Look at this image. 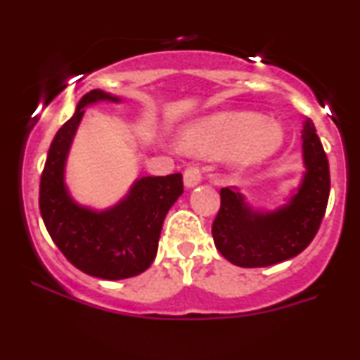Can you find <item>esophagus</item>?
I'll list each match as a JSON object with an SVG mask.
<instances>
[{"label": "esophagus", "instance_id": "1", "mask_svg": "<svg viewBox=\"0 0 360 360\" xmlns=\"http://www.w3.org/2000/svg\"><path fill=\"white\" fill-rule=\"evenodd\" d=\"M201 183V171L198 167H188L184 171V188L191 189Z\"/></svg>", "mask_w": 360, "mask_h": 360}]
</instances>
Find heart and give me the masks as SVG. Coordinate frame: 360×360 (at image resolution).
Here are the masks:
<instances>
[{
	"label": "heart",
	"instance_id": "heart-1",
	"mask_svg": "<svg viewBox=\"0 0 360 360\" xmlns=\"http://www.w3.org/2000/svg\"><path fill=\"white\" fill-rule=\"evenodd\" d=\"M286 134L279 122L250 111H230L194 122L179 134L181 150L193 155H225L229 166L247 171L266 164L283 148Z\"/></svg>",
	"mask_w": 360,
	"mask_h": 360
}]
</instances>
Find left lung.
I'll use <instances>...</instances> for the list:
<instances>
[{
	"instance_id": "8db88e82",
	"label": "left lung",
	"mask_w": 360,
	"mask_h": 360,
	"mask_svg": "<svg viewBox=\"0 0 360 360\" xmlns=\"http://www.w3.org/2000/svg\"><path fill=\"white\" fill-rule=\"evenodd\" d=\"M304 172L298 188L276 210L254 208L242 193L220 191L221 206L212 233L217 249L240 267H267L292 259L313 240L328 203L330 169L309 118L303 122Z\"/></svg>"
}]
</instances>
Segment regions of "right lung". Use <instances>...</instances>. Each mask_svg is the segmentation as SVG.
Masks as SVG:
<instances>
[{"instance_id": "obj_1", "label": "right lung", "mask_w": 360, "mask_h": 360, "mask_svg": "<svg viewBox=\"0 0 360 360\" xmlns=\"http://www.w3.org/2000/svg\"><path fill=\"white\" fill-rule=\"evenodd\" d=\"M122 98L93 89L59 128L40 179V214L53 243L77 269L108 281L142 274L154 262L164 218L183 194V176H142L122 200L96 210L77 203L65 183L72 140L88 106Z\"/></svg>"}]
</instances>
